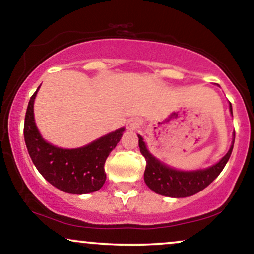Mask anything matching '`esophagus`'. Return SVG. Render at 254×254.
Instances as JSON below:
<instances>
[{
	"label": "esophagus",
	"instance_id": "obj_1",
	"mask_svg": "<svg viewBox=\"0 0 254 254\" xmlns=\"http://www.w3.org/2000/svg\"><path fill=\"white\" fill-rule=\"evenodd\" d=\"M139 121H137L136 119H131V120H129L128 121V124H127V128L129 130H135L136 129L137 127H139Z\"/></svg>",
	"mask_w": 254,
	"mask_h": 254
}]
</instances>
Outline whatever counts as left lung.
Returning <instances> with one entry per match:
<instances>
[{
    "label": "left lung",
    "instance_id": "left-lung-1",
    "mask_svg": "<svg viewBox=\"0 0 254 254\" xmlns=\"http://www.w3.org/2000/svg\"><path fill=\"white\" fill-rule=\"evenodd\" d=\"M230 111L232 113L231 104H230ZM137 136H139L140 151L147 163L144 170V182L149 187V189L159 195L175 197V198L195 195L205 189L213 180L217 179L225 164L228 163L235 143V133H233V141L229 151L218 163L213 164L212 167L196 171H181L161 163L148 151L142 136L141 135Z\"/></svg>",
    "mask_w": 254,
    "mask_h": 254
}]
</instances>
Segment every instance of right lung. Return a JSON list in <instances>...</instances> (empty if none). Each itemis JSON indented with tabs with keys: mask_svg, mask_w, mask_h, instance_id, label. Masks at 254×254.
Wrapping results in <instances>:
<instances>
[{
	"mask_svg": "<svg viewBox=\"0 0 254 254\" xmlns=\"http://www.w3.org/2000/svg\"><path fill=\"white\" fill-rule=\"evenodd\" d=\"M37 91L30 98L24 120L25 144L35 167L62 191L74 195L97 191L106 181L104 166L107 156L120 141L125 128L75 149L52 146L43 139L35 124L34 101Z\"/></svg>",
	"mask_w": 254,
	"mask_h": 254,
	"instance_id": "1",
	"label": "right lung"
}]
</instances>
